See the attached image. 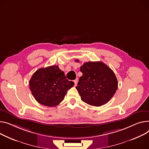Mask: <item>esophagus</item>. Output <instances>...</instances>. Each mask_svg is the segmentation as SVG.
<instances>
[{
	"label": "esophagus",
	"mask_w": 149,
	"mask_h": 149,
	"mask_svg": "<svg viewBox=\"0 0 149 149\" xmlns=\"http://www.w3.org/2000/svg\"><path fill=\"white\" fill-rule=\"evenodd\" d=\"M74 86H76L77 84V83H78V80H77V79H76V80H75L74 81Z\"/></svg>",
	"instance_id": "esophagus-1"
}]
</instances>
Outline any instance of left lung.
I'll use <instances>...</instances> for the list:
<instances>
[{"mask_svg":"<svg viewBox=\"0 0 149 149\" xmlns=\"http://www.w3.org/2000/svg\"><path fill=\"white\" fill-rule=\"evenodd\" d=\"M80 71L83 75L79 78L76 88L83 102L100 107L111 100L117 91L118 82L110 68L102 62H88L80 67Z\"/></svg>","mask_w":149,"mask_h":149,"instance_id":"8db88e82","label":"left lung"}]
</instances>
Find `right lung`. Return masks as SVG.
Returning a JSON list of instances; mask_svg holds the SVG:
<instances>
[{
  "label": "right lung",
  "instance_id": "obj_1",
  "mask_svg": "<svg viewBox=\"0 0 149 149\" xmlns=\"http://www.w3.org/2000/svg\"><path fill=\"white\" fill-rule=\"evenodd\" d=\"M74 84L66 78L57 65L38 69L29 81L30 90L36 101L50 107L60 104Z\"/></svg>",
  "mask_w": 149,
  "mask_h": 149
}]
</instances>
